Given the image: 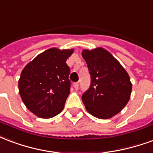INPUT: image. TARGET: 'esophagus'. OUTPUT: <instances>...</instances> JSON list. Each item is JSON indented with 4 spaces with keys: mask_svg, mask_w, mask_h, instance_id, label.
<instances>
[{
    "mask_svg": "<svg viewBox=\"0 0 153 153\" xmlns=\"http://www.w3.org/2000/svg\"><path fill=\"white\" fill-rule=\"evenodd\" d=\"M73 87H74V89H75L76 90H78V88H79V84H78L77 82H76V83L73 84Z\"/></svg>",
    "mask_w": 153,
    "mask_h": 153,
    "instance_id": "esophagus-1",
    "label": "esophagus"
}]
</instances>
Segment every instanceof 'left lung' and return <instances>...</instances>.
Masks as SVG:
<instances>
[{
    "label": "left lung",
    "instance_id": "left-lung-1",
    "mask_svg": "<svg viewBox=\"0 0 153 153\" xmlns=\"http://www.w3.org/2000/svg\"><path fill=\"white\" fill-rule=\"evenodd\" d=\"M81 54L91 75L90 89L81 97L85 109L94 117H113L130 99V76L118 60L103 48L84 49Z\"/></svg>",
    "mask_w": 153,
    "mask_h": 153
}]
</instances>
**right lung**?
Returning <instances> with one entry per match:
<instances>
[{
    "instance_id": "obj_1",
    "label": "right lung",
    "mask_w": 153,
    "mask_h": 153,
    "mask_svg": "<svg viewBox=\"0 0 153 153\" xmlns=\"http://www.w3.org/2000/svg\"><path fill=\"white\" fill-rule=\"evenodd\" d=\"M73 49L51 48L39 53L21 72L19 90L27 108L40 118H51L63 111L70 94V68L66 61Z\"/></svg>"
}]
</instances>
